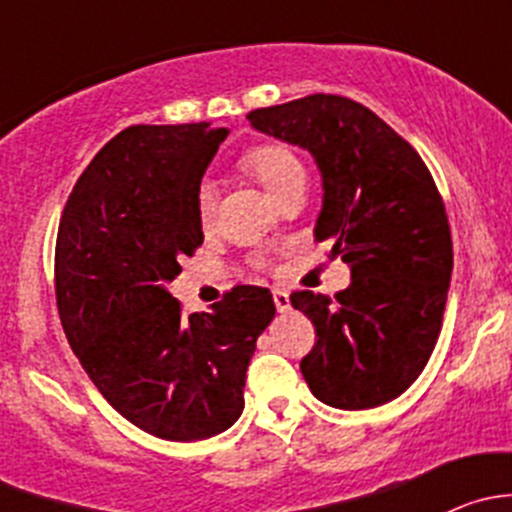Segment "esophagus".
Masks as SVG:
<instances>
[{"label": "esophagus", "mask_w": 512, "mask_h": 512, "mask_svg": "<svg viewBox=\"0 0 512 512\" xmlns=\"http://www.w3.org/2000/svg\"><path fill=\"white\" fill-rule=\"evenodd\" d=\"M272 299H275L277 312H287V309L292 307V304H289V294L282 292V289H275V292H272Z\"/></svg>", "instance_id": "34e87169"}]
</instances>
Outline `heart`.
<instances>
[{
	"instance_id": "obj_1",
	"label": "heart",
	"mask_w": 512,
	"mask_h": 512,
	"mask_svg": "<svg viewBox=\"0 0 512 512\" xmlns=\"http://www.w3.org/2000/svg\"><path fill=\"white\" fill-rule=\"evenodd\" d=\"M245 168L260 180L262 188L272 195V198H280L282 193L294 185L297 180H304V165L302 160L294 156L287 146H260L252 148L247 153ZM215 218V185L203 183L198 188V220L200 225L208 227Z\"/></svg>"
}]
</instances>
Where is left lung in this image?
Here are the masks:
<instances>
[{
	"label": "left lung",
	"mask_w": 512,
	"mask_h": 512,
	"mask_svg": "<svg viewBox=\"0 0 512 512\" xmlns=\"http://www.w3.org/2000/svg\"><path fill=\"white\" fill-rule=\"evenodd\" d=\"M255 131L312 153L322 175L314 240L332 242L352 285L294 292L317 344L304 381L334 409H374L404 394L436 347L453 272L446 208L421 156L374 111L314 94L247 113Z\"/></svg>",
	"instance_id": "8db88e82"
}]
</instances>
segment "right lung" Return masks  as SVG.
Here are the masks:
<instances>
[{
	"label": "right lung",
	"instance_id": "obj_1",
	"mask_svg": "<svg viewBox=\"0 0 512 512\" xmlns=\"http://www.w3.org/2000/svg\"><path fill=\"white\" fill-rule=\"evenodd\" d=\"M227 133L121 131L74 185L56 237L71 349L118 414L165 441H203L240 418L257 337L275 319L265 287H235L188 317L168 292L180 257L203 245L198 188Z\"/></svg>",
	"mask_w": 512,
	"mask_h": 512
}]
</instances>
